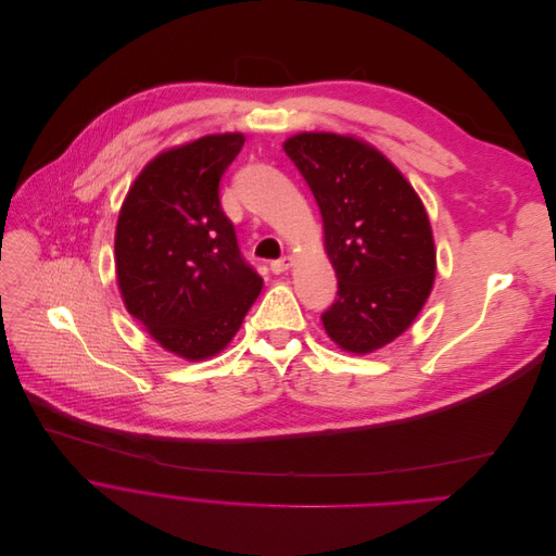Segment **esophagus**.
<instances>
[{
	"mask_svg": "<svg viewBox=\"0 0 556 556\" xmlns=\"http://www.w3.org/2000/svg\"><path fill=\"white\" fill-rule=\"evenodd\" d=\"M291 263H293L291 256H282V258H278V261H271L269 267H271L274 274H282V271H287V269L291 267Z\"/></svg>",
	"mask_w": 556,
	"mask_h": 556,
	"instance_id": "34e87169",
	"label": "esophagus"
}]
</instances>
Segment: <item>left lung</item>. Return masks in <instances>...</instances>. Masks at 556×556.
Returning <instances> with one entry per match:
<instances>
[{
    "instance_id": "obj_1",
    "label": "left lung",
    "mask_w": 556,
    "mask_h": 556,
    "mask_svg": "<svg viewBox=\"0 0 556 556\" xmlns=\"http://www.w3.org/2000/svg\"><path fill=\"white\" fill-rule=\"evenodd\" d=\"M285 153L324 220L338 298L321 321L349 353H372L414 321L435 271L431 226L407 179L377 149L336 134H298Z\"/></svg>"
}]
</instances>
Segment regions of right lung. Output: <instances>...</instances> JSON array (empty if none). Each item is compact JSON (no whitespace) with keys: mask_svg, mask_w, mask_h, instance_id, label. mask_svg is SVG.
<instances>
[{"mask_svg":"<svg viewBox=\"0 0 556 556\" xmlns=\"http://www.w3.org/2000/svg\"><path fill=\"white\" fill-rule=\"evenodd\" d=\"M241 134L170 149L134 181L116 228V274L127 311L184 359L224 351L263 289L243 258L218 181Z\"/></svg>","mask_w":556,"mask_h":556,"instance_id":"1","label":"right lung"}]
</instances>
